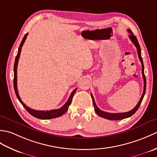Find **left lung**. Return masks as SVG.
Returning <instances> with one entry per match:
<instances>
[{
    "instance_id": "obj_1",
    "label": "left lung",
    "mask_w": 157,
    "mask_h": 157,
    "mask_svg": "<svg viewBox=\"0 0 157 157\" xmlns=\"http://www.w3.org/2000/svg\"><path fill=\"white\" fill-rule=\"evenodd\" d=\"M128 32L130 34V35L129 36V39L131 40L132 42H133V44L135 45V46L137 48V52H138V57L140 61H141L142 63V77H143V79H144V90H143V93L142 95L141 96V98L140 100L138 103L137 104L135 107L131 111H129L128 112L126 113H107V112H105L101 111V109H99L98 107L97 106V105H96V102L94 101V97H93L92 94H91L92 98V101H93V105H94V111L96 113V114L98 115H99L101 117L107 119L109 120H121V119H123L125 118L129 117L132 115H133L134 113L138 111V108L140 107V106L141 105V102L143 100V98H144L145 92H146V77L144 75V64H143V61H142V58L141 56V49H140V46L139 43L138 42V40L136 38V36L133 34L132 32L130 30V29H128Z\"/></svg>"
}]
</instances>
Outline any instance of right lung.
I'll use <instances>...</instances> for the list:
<instances>
[{
	"label": "right lung",
	"mask_w": 157,
	"mask_h": 157,
	"mask_svg": "<svg viewBox=\"0 0 157 157\" xmlns=\"http://www.w3.org/2000/svg\"><path fill=\"white\" fill-rule=\"evenodd\" d=\"M28 35V33H27L23 37L22 41L21 42V44L19 45V47L18 49V52L17 55L16 57H15V64H14V79H13V85H14V90H15V94L17 97L18 100L19 102L21 103V105H23V107H24L27 111L29 113V114L32 115V116H34V117L38 118V119H54L59 117L62 116L64 113L67 111V109L69 108V106L70 105L72 101L73 96L75 94V93L77 90V88H75L74 90H73L71 95H70L69 99L67 100V101L66 102L65 104L63 105L62 107H61L59 109H55V110H50V111H36V110L34 109H32L30 108H29L28 106H26L24 103H23L21 101V98L19 97L18 90H17V64H18V61H19V59L20 56V52L21 51V47L23 46V44L25 41V39L27 38V36Z\"/></svg>",
	"instance_id": "add662e5"
}]
</instances>
